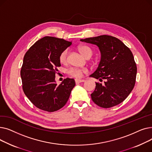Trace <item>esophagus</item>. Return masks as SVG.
Wrapping results in <instances>:
<instances>
[{"instance_id": "esophagus-1", "label": "esophagus", "mask_w": 152, "mask_h": 152, "mask_svg": "<svg viewBox=\"0 0 152 152\" xmlns=\"http://www.w3.org/2000/svg\"><path fill=\"white\" fill-rule=\"evenodd\" d=\"M85 81L84 79H75V83L76 84H79V83H83Z\"/></svg>"}]
</instances>
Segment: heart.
<instances>
[{"label": "heart", "instance_id": "b5f03b06", "mask_svg": "<svg viewBox=\"0 0 152 152\" xmlns=\"http://www.w3.org/2000/svg\"><path fill=\"white\" fill-rule=\"evenodd\" d=\"M78 50L83 55L84 57H87L88 56H92V50L90 47L86 45H81L78 47ZM68 49L64 50L61 52L60 55L59 59L61 63H65L68 58ZM87 70L86 69H77V68H71L69 70V73L74 77H81L83 73H87Z\"/></svg>", "mask_w": 152, "mask_h": 152}]
</instances>
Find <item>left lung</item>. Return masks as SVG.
<instances>
[{
  "label": "left lung",
  "mask_w": 152,
  "mask_h": 152,
  "mask_svg": "<svg viewBox=\"0 0 152 152\" xmlns=\"http://www.w3.org/2000/svg\"><path fill=\"white\" fill-rule=\"evenodd\" d=\"M97 45L101 54L99 66L89 77L96 83L91 94L92 101L98 106L108 108L123 102L132 91L137 75V66L132 53L121 41L115 37L102 35L81 39Z\"/></svg>",
  "instance_id": "8db88e82"
}]
</instances>
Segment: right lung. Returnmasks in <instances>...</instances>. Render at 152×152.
<instances>
[{
	"label": "right lung",
	"instance_id": "add662e5",
	"mask_svg": "<svg viewBox=\"0 0 152 152\" xmlns=\"http://www.w3.org/2000/svg\"><path fill=\"white\" fill-rule=\"evenodd\" d=\"M72 42L51 36L38 40L26 53L21 69L23 89L26 96L37 108L53 112L65 105L72 89L74 79L66 78L58 85L55 81L57 67L62 51Z\"/></svg>",
	"mask_w": 152,
	"mask_h": 152
}]
</instances>
